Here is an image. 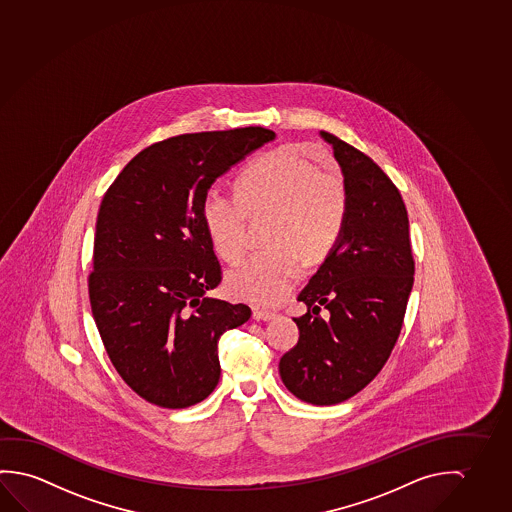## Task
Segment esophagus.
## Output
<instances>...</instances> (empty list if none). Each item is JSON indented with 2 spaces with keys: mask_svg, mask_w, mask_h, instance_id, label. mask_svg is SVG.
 I'll return each instance as SVG.
<instances>
[{
  "mask_svg": "<svg viewBox=\"0 0 512 512\" xmlns=\"http://www.w3.org/2000/svg\"><path fill=\"white\" fill-rule=\"evenodd\" d=\"M252 317H254V320H272V318H276V313L267 311V309L254 308L252 309Z\"/></svg>",
  "mask_w": 512,
  "mask_h": 512,
  "instance_id": "1",
  "label": "esophagus"
}]
</instances>
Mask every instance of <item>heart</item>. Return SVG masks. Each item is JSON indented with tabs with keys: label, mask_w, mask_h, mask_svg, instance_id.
<instances>
[{
	"label": "heart",
	"mask_w": 512,
	"mask_h": 512,
	"mask_svg": "<svg viewBox=\"0 0 512 512\" xmlns=\"http://www.w3.org/2000/svg\"><path fill=\"white\" fill-rule=\"evenodd\" d=\"M238 195H208L204 222L222 258L235 261L247 249L245 220L272 215L268 251L236 263L226 277L229 292L254 304H276L302 276V256L317 263L338 244L349 210L345 179L334 169L288 149L251 163L236 181Z\"/></svg>",
	"instance_id": "b5f03b06"
}]
</instances>
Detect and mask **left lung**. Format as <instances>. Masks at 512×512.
I'll list each match as a JSON object with an SVG mask.
<instances>
[{
    "label": "left lung",
    "mask_w": 512,
    "mask_h": 512,
    "mask_svg": "<svg viewBox=\"0 0 512 512\" xmlns=\"http://www.w3.org/2000/svg\"><path fill=\"white\" fill-rule=\"evenodd\" d=\"M320 135L340 163L349 210L338 244L299 295L308 313L293 318L301 334L279 374L295 397L333 406L386 365L404 324L414 260L406 204L393 181L356 147Z\"/></svg>",
    "instance_id": "8db88e82"
}]
</instances>
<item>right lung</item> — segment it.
I'll return each instance as SVG.
<instances>
[{
	"label": "right lung",
	"mask_w": 512,
	"mask_h": 512,
	"mask_svg": "<svg viewBox=\"0 0 512 512\" xmlns=\"http://www.w3.org/2000/svg\"><path fill=\"white\" fill-rule=\"evenodd\" d=\"M276 133L260 126L165 138L106 190L89 274L92 315L122 381L158 407L183 409L219 384L220 334L251 318L206 297L222 268L204 222L213 181Z\"/></svg>",
	"instance_id": "add662e5"
}]
</instances>
